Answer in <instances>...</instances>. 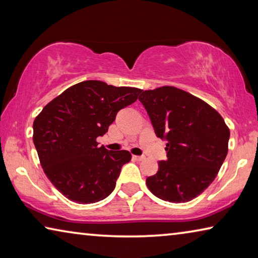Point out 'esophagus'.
Here are the masks:
<instances>
[{
  "label": "esophagus",
  "instance_id": "1",
  "mask_svg": "<svg viewBox=\"0 0 258 258\" xmlns=\"http://www.w3.org/2000/svg\"><path fill=\"white\" fill-rule=\"evenodd\" d=\"M133 159H135V160H143L145 159V156H133Z\"/></svg>",
  "mask_w": 258,
  "mask_h": 258
}]
</instances>
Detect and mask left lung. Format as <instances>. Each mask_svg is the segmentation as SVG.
Wrapping results in <instances>:
<instances>
[{"label": "left lung", "instance_id": "left-lung-1", "mask_svg": "<svg viewBox=\"0 0 258 258\" xmlns=\"http://www.w3.org/2000/svg\"><path fill=\"white\" fill-rule=\"evenodd\" d=\"M139 100L157 137L167 142V159L147 177L148 187L165 202H190L215 180L228 154L229 127L208 103L174 86L142 91Z\"/></svg>", "mask_w": 258, "mask_h": 258}]
</instances>
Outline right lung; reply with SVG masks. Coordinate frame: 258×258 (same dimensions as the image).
Returning a JSON list of instances; mask_svg holds the SVG:
<instances>
[{
  "instance_id": "obj_1",
  "label": "right lung",
  "mask_w": 258,
  "mask_h": 258,
  "mask_svg": "<svg viewBox=\"0 0 258 258\" xmlns=\"http://www.w3.org/2000/svg\"><path fill=\"white\" fill-rule=\"evenodd\" d=\"M142 90L84 81L63 91L43 108L33 124V141L46 176L64 197L77 204L107 198L116 186L126 150L98 147L97 138L120 109L137 101Z\"/></svg>"
}]
</instances>
